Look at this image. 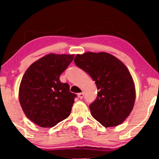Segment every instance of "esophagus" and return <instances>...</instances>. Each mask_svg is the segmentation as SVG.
Returning a JSON list of instances; mask_svg holds the SVG:
<instances>
[{
	"instance_id": "esophagus-1",
	"label": "esophagus",
	"mask_w": 159,
	"mask_h": 159,
	"mask_svg": "<svg viewBox=\"0 0 159 159\" xmlns=\"http://www.w3.org/2000/svg\"><path fill=\"white\" fill-rule=\"evenodd\" d=\"M78 97H79L80 99H82V98H83V97H84V93H78Z\"/></svg>"
}]
</instances>
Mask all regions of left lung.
Listing matches in <instances>:
<instances>
[{"mask_svg":"<svg viewBox=\"0 0 159 159\" xmlns=\"http://www.w3.org/2000/svg\"><path fill=\"white\" fill-rule=\"evenodd\" d=\"M75 64L95 81L98 97L90 105L93 118L105 127L121 125L135 101V88L127 66L105 52L77 54Z\"/></svg>","mask_w":159,"mask_h":159,"instance_id":"left-lung-1","label":"left lung"}]
</instances>
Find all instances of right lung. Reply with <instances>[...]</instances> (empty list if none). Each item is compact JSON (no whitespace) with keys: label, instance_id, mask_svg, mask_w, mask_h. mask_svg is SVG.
<instances>
[{"label":"right lung","instance_id":"obj_1","mask_svg":"<svg viewBox=\"0 0 159 159\" xmlns=\"http://www.w3.org/2000/svg\"><path fill=\"white\" fill-rule=\"evenodd\" d=\"M74 57L48 54L31 64L21 79L19 103L26 116L41 127H54L70 114L77 95L59 77Z\"/></svg>","mask_w":159,"mask_h":159}]
</instances>
